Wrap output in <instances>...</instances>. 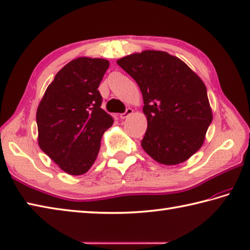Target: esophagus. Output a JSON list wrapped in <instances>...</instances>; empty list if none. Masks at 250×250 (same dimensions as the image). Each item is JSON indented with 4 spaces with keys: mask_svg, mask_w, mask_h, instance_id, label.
I'll list each match as a JSON object with an SVG mask.
<instances>
[{
    "mask_svg": "<svg viewBox=\"0 0 250 250\" xmlns=\"http://www.w3.org/2000/svg\"><path fill=\"white\" fill-rule=\"evenodd\" d=\"M133 112H134V110L130 109V107H128V109H126V111H125L124 113H122V114H121V119H122V120L127 119V117H128L130 114H133Z\"/></svg>",
    "mask_w": 250,
    "mask_h": 250,
    "instance_id": "34e87169",
    "label": "esophagus"
}]
</instances>
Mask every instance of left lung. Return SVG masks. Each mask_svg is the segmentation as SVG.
Masks as SVG:
<instances>
[{
	"label": "left lung",
	"instance_id": "1",
	"mask_svg": "<svg viewBox=\"0 0 250 250\" xmlns=\"http://www.w3.org/2000/svg\"><path fill=\"white\" fill-rule=\"evenodd\" d=\"M138 83L148 127L141 147L155 161L174 166L196 153L212 122L204 82L176 56L147 50L117 60Z\"/></svg>",
	"mask_w": 250,
	"mask_h": 250
}]
</instances>
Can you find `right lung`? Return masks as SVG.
Instances as JSON below:
<instances>
[{"instance_id": "1", "label": "right lung", "mask_w": 250, "mask_h": 250, "mask_svg": "<svg viewBox=\"0 0 250 250\" xmlns=\"http://www.w3.org/2000/svg\"><path fill=\"white\" fill-rule=\"evenodd\" d=\"M109 65L103 59L70 61L55 75L38 106L39 147L70 175L91 167L102 135L113 124L112 116L101 109L98 90Z\"/></svg>"}]
</instances>
